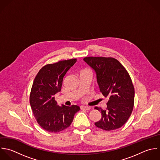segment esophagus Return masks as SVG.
Returning <instances> with one entry per match:
<instances>
[{"label": "esophagus", "instance_id": "esophagus-1", "mask_svg": "<svg viewBox=\"0 0 160 160\" xmlns=\"http://www.w3.org/2000/svg\"><path fill=\"white\" fill-rule=\"evenodd\" d=\"M80 109L81 110H90V107H86V106H81L80 107Z\"/></svg>", "mask_w": 160, "mask_h": 160}]
</instances>
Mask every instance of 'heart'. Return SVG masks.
<instances>
[{"mask_svg": "<svg viewBox=\"0 0 160 160\" xmlns=\"http://www.w3.org/2000/svg\"><path fill=\"white\" fill-rule=\"evenodd\" d=\"M85 71H89V70H83L82 72H85Z\"/></svg>", "mask_w": 160, "mask_h": 160, "instance_id": "obj_1", "label": "heart"}]
</instances>
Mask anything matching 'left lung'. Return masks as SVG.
Listing matches in <instances>:
<instances>
[{
  "mask_svg": "<svg viewBox=\"0 0 160 160\" xmlns=\"http://www.w3.org/2000/svg\"><path fill=\"white\" fill-rule=\"evenodd\" d=\"M83 60L95 70L100 90L108 98L106 110L95 107L102 113V118L95 123V126L106 131L121 128L134 107L135 88L128 72L113 57H86Z\"/></svg>",
  "mask_w": 160,
  "mask_h": 160,
  "instance_id": "1",
  "label": "left lung"
}]
</instances>
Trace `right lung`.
Segmentation results:
<instances>
[{
    "instance_id": "add662e5",
    "label": "right lung",
    "mask_w": 160,
    "mask_h": 160,
    "mask_svg": "<svg viewBox=\"0 0 160 160\" xmlns=\"http://www.w3.org/2000/svg\"><path fill=\"white\" fill-rule=\"evenodd\" d=\"M77 58L60 60L44 65L37 74L31 88L30 104L38 125L45 131L60 132L72 123L77 105H57L55 95L62 88L63 79Z\"/></svg>"
}]
</instances>
